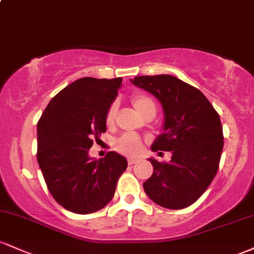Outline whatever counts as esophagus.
<instances>
[{"label": "esophagus", "instance_id": "1", "mask_svg": "<svg viewBox=\"0 0 254 254\" xmlns=\"http://www.w3.org/2000/svg\"><path fill=\"white\" fill-rule=\"evenodd\" d=\"M137 162V159H135V157H129V159H127V164L129 165H133V164H136Z\"/></svg>", "mask_w": 254, "mask_h": 254}]
</instances>
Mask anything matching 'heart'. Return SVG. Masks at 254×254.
Here are the masks:
<instances>
[{"label": "heart", "mask_w": 254, "mask_h": 254, "mask_svg": "<svg viewBox=\"0 0 254 254\" xmlns=\"http://www.w3.org/2000/svg\"><path fill=\"white\" fill-rule=\"evenodd\" d=\"M132 105L135 107V110L139 115L143 117L144 115H147L148 112H155L156 106L155 103L153 101V99L145 94H138L135 95L132 98ZM118 106L117 104L113 103L110 106V109L107 110L106 113V124L112 125L115 123L116 116H117ZM116 149L121 153L127 154V155H136L141 149V141L139 138L132 133H124L116 141L115 143Z\"/></svg>", "instance_id": "1"}]
</instances>
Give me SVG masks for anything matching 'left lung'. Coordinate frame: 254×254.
Segmentation results:
<instances>
[{
    "instance_id": "left-lung-1",
    "label": "left lung",
    "mask_w": 254,
    "mask_h": 254,
    "mask_svg": "<svg viewBox=\"0 0 254 254\" xmlns=\"http://www.w3.org/2000/svg\"><path fill=\"white\" fill-rule=\"evenodd\" d=\"M131 82L153 94L164 110V130L151 150L172 153L170 162L149 159L154 171L144 192L162 208H186L217 173L223 149L220 116L199 89L172 75L136 76Z\"/></svg>"
}]
</instances>
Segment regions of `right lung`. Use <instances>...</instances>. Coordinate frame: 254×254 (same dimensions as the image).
Listing matches in <instances>:
<instances>
[{"label": "right lung", "mask_w": 254, "mask_h": 254, "mask_svg": "<svg viewBox=\"0 0 254 254\" xmlns=\"http://www.w3.org/2000/svg\"><path fill=\"white\" fill-rule=\"evenodd\" d=\"M122 78L82 77L51 99L37 124V159L49 191L75 214H92L111 202L127 161L116 151L88 155L106 131V113Z\"/></svg>", "instance_id": "add662e5"}]
</instances>
